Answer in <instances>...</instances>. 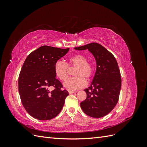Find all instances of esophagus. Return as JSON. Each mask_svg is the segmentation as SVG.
<instances>
[{"label":"esophagus","mask_w":147,"mask_h":147,"mask_svg":"<svg viewBox=\"0 0 147 147\" xmlns=\"http://www.w3.org/2000/svg\"><path fill=\"white\" fill-rule=\"evenodd\" d=\"M76 92H77V91H71V90L69 91V94H73V93Z\"/></svg>","instance_id":"esophagus-1"}]
</instances>
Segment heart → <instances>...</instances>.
Instances as JSON below:
<instances>
[{
    "label": "heart",
    "mask_w": 147,
    "mask_h": 147,
    "mask_svg": "<svg viewBox=\"0 0 147 147\" xmlns=\"http://www.w3.org/2000/svg\"><path fill=\"white\" fill-rule=\"evenodd\" d=\"M76 67L74 70L75 77L69 78L64 83V86L69 90H75L86 86V80H90L93 75L94 67L91 61H88V57L83 54H77L70 57L68 63L59 60L56 62L54 70L56 77L62 82L65 81L69 77V69Z\"/></svg>",
    "instance_id": "heart-1"
}]
</instances>
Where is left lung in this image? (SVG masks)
<instances>
[{
	"label": "left lung",
	"instance_id": "left-lung-1",
	"mask_svg": "<svg viewBox=\"0 0 147 147\" xmlns=\"http://www.w3.org/2000/svg\"><path fill=\"white\" fill-rule=\"evenodd\" d=\"M75 49H88L94 56L97 64L91 86L84 90L87 97L81 102V108L91 117H103L114 109L119 99L121 77L117 61L112 53L97 43H91Z\"/></svg>",
	"mask_w": 147,
	"mask_h": 147
}]
</instances>
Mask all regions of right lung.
<instances>
[{
	"instance_id": "1",
	"label": "right lung",
	"mask_w": 147,
	"mask_h": 147,
	"mask_svg": "<svg viewBox=\"0 0 147 147\" xmlns=\"http://www.w3.org/2000/svg\"><path fill=\"white\" fill-rule=\"evenodd\" d=\"M69 50L42 46L30 53L24 61L19 75V93L24 109L35 119H51L63 107L69 92L61 90L63 86L56 78L54 66ZM51 87L54 90L50 91Z\"/></svg>"
}]
</instances>
